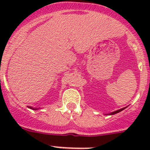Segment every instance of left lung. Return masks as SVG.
<instances>
[{"instance_id": "8db88e82", "label": "left lung", "mask_w": 150, "mask_h": 150, "mask_svg": "<svg viewBox=\"0 0 150 150\" xmlns=\"http://www.w3.org/2000/svg\"><path fill=\"white\" fill-rule=\"evenodd\" d=\"M125 108H126V107H123V108H122V109H120V110H116V111H114V112H110V113H109V114H105V115H112L117 114V113H118V112H120L122 111V110H123L124 109H125Z\"/></svg>"}]
</instances>
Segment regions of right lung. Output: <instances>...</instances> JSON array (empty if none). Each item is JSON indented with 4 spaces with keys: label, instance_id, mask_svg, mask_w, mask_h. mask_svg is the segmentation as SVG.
Segmentation results:
<instances>
[{
    "label": "right lung",
    "instance_id": "1",
    "mask_svg": "<svg viewBox=\"0 0 150 150\" xmlns=\"http://www.w3.org/2000/svg\"><path fill=\"white\" fill-rule=\"evenodd\" d=\"M28 108L31 109V110H38V109H39V108H35V107H30V106H28Z\"/></svg>",
    "mask_w": 150,
    "mask_h": 150
}]
</instances>
